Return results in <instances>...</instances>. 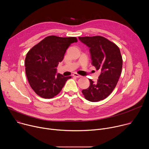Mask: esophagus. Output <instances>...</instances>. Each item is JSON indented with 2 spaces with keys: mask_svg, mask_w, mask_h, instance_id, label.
<instances>
[{
  "mask_svg": "<svg viewBox=\"0 0 149 149\" xmlns=\"http://www.w3.org/2000/svg\"><path fill=\"white\" fill-rule=\"evenodd\" d=\"M73 76H74V77H77V78H80V77H82L81 75H79V74H77V73H74V74H73Z\"/></svg>",
  "mask_w": 149,
  "mask_h": 149,
  "instance_id": "esophagus-1",
  "label": "esophagus"
}]
</instances>
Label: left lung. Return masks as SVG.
<instances>
[{"label":"left lung","instance_id":"left-lung-1","mask_svg":"<svg viewBox=\"0 0 149 149\" xmlns=\"http://www.w3.org/2000/svg\"><path fill=\"white\" fill-rule=\"evenodd\" d=\"M90 48L92 65L101 74L97 82L89 79L90 87L82 93L87 100L97 102L107 98L115 88L121 73L123 59L119 48L102 36L78 37Z\"/></svg>","mask_w":149,"mask_h":149}]
</instances>
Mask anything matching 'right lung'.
I'll use <instances>...</instances> for the list:
<instances>
[{
  "mask_svg": "<svg viewBox=\"0 0 149 149\" xmlns=\"http://www.w3.org/2000/svg\"><path fill=\"white\" fill-rule=\"evenodd\" d=\"M75 37L49 36L35 45L26 54L25 71L28 82L36 94L51 98L58 94L71 77L56 74L59 63Z\"/></svg>",
  "mask_w": 149,
  "mask_h": 149,
  "instance_id": "1",
  "label": "right lung"
}]
</instances>
